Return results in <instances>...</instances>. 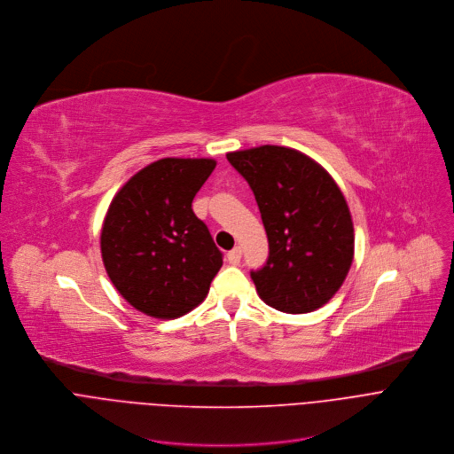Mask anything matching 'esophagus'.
Here are the masks:
<instances>
[{
	"mask_svg": "<svg viewBox=\"0 0 454 454\" xmlns=\"http://www.w3.org/2000/svg\"><path fill=\"white\" fill-rule=\"evenodd\" d=\"M227 259L231 264H238L241 261V247H234L229 254H227Z\"/></svg>",
	"mask_w": 454,
	"mask_h": 454,
	"instance_id": "1",
	"label": "esophagus"
}]
</instances>
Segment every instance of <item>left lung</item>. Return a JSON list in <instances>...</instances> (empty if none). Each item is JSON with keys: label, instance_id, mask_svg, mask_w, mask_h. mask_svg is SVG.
<instances>
[{"label": "left lung", "instance_id": "8db88e82", "mask_svg": "<svg viewBox=\"0 0 454 454\" xmlns=\"http://www.w3.org/2000/svg\"><path fill=\"white\" fill-rule=\"evenodd\" d=\"M227 159L252 188L268 236V261L250 274L257 295L292 315L322 308L354 259L352 216L334 178L288 146L236 150Z\"/></svg>", "mask_w": 454, "mask_h": 454}]
</instances>
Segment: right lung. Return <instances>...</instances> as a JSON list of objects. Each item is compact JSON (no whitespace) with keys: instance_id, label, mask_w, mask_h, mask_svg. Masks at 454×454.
I'll use <instances>...</instances> for the list:
<instances>
[{"instance_id":"1","label":"right lung","mask_w":454,"mask_h":454,"mask_svg":"<svg viewBox=\"0 0 454 454\" xmlns=\"http://www.w3.org/2000/svg\"><path fill=\"white\" fill-rule=\"evenodd\" d=\"M215 159L164 157L132 175L111 200L100 248L107 276L137 311L160 320L195 309L222 268L193 199Z\"/></svg>"}]
</instances>
